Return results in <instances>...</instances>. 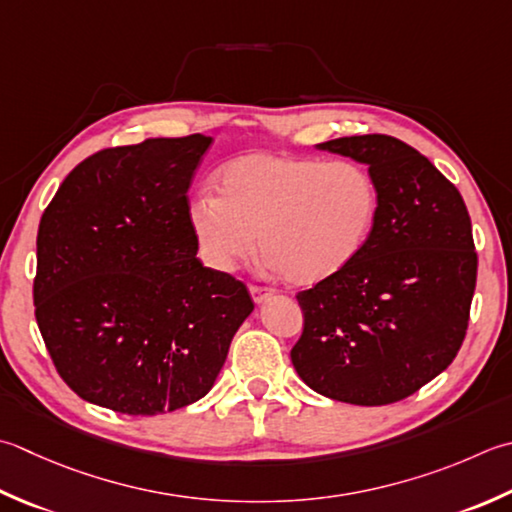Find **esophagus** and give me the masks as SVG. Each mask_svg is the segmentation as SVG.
<instances>
[{"label": "esophagus", "instance_id": "esophagus-1", "mask_svg": "<svg viewBox=\"0 0 512 512\" xmlns=\"http://www.w3.org/2000/svg\"><path fill=\"white\" fill-rule=\"evenodd\" d=\"M250 295H253V302L255 304H262V302H266V299L273 295V290L270 288H266V286H250Z\"/></svg>", "mask_w": 512, "mask_h": 512}]
</instances>
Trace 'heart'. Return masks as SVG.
I'll return each instance as SVG.
<instances>
[{
    "label": "heart",
    "mask_w": 512,
    "mask_h": 512,
    "mask_svg": "<svg viewBox=\"0 0 512 512\" xmlns=\"http://www.w3.org/2000/svg\"><path fill=\"white\" fill-rule=\"evenodd\" d=\"M219 195L188 208L204 262L233 270L257 248L290 284L315 286L355 262L373 233L379 190L364 166L257 150L228 162Z\"/></svg>",
    "instance_id": "heart-1"
}]
</instances>
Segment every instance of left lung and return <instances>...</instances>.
Here are the masks:
<instances>
[{
    "instance_id": "1",
    "label": "left lung",
    "mask_w": 512,
    "mask_h": 512,
    "mask_svg": "<svg viewBox=\"0 0 512 512\" xmlns=\"http://www.w3.org/2000/svg\"><path fill=\"white\" fill-rule=\"evenodd\" d=\"M317 148L366 164L379 210L355 262L297 293L304 333L290 359L319 395L393 404L462 348L477 282L470 215L459 190L402 139L353 135Z\"/></svg>"
}]
</instances>
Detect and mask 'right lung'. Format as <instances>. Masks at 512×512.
<instances>
[{
	"label": "right lung",
	"instance_id": "obj_1",
	"mask_svg": "<svg viewBox=\"0 0 512 512\" xmlns=\"http://www.w3.org/2000/svg\"><path fill=\"white\" fill-rule=\"evenodd\" d=\"M210 142L99 150L44 210L37 326L59 377L90 404L159 415L197 402L253 313L242 282L197 259L186 193Z\"/></svg>",
	"mask_w": 512,
	"mask_h": 512
}]
</instances>
